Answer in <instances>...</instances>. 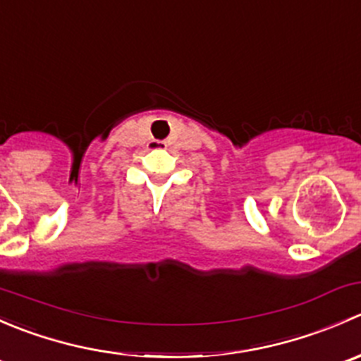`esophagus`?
Here are the masks:
<instances>
[{"mask_svg":"<svg viewBox=\"0 0 361 361\" xmlns=\"http://www.w3.org/2000/svg\"><path fill=\"white\" fill-rule=\"evenodd\" d=\"M154 147H157V148H162V147H164V143H162V141H157V143H155Z\"/></svg>","mask_w":361,"mask_h":361,"instance_id":"1","label":"esophagus"}]
</instances>
